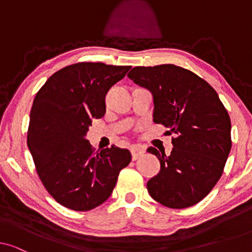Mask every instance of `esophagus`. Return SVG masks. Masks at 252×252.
<instances>
[{
  "mask_svg": "<svg viewBox=\"0 0 252 252\" xmlns=\"http://www.w3.org/2000/svg\"><path fill=\"white\" fill-rule=\"evenodd\" d=\"M130 153H132L133 160H136L137 158L143 156L144 153H146V148L142 146H134L132 147V149H130Z\"/></svg>",
  "mask_w": 252,
  "mask_h": 252,
  "instance_id": "34e87169",
  "label": "esophagus"
}]
</instances>
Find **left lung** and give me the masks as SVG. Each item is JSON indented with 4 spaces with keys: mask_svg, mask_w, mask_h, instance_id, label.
Here are the masks:
<instances>
[{
    "mask_svg": "<svg viewBox=\"0 0 252 252\" xmlns=\"http://www.w3.org/2000/svg\"><path fill=\"white\" fill-rule=\"evenodd\" d=\"M154 97V122L171 128V155L149 147L160 171L147 189L171 209L201 202L222 175L232 148L230 118L218 94L194 72L173 64L136 66L127 74ZM171 133V134H172Z\"/></svg>",
    "mask_w": 252,
    "mask_h": 252,
    "instance_id": "1",
    "label": "left lung"
}]
</instances>
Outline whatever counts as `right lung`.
Masks as SVG:
<instances>
[{
	"label": "right lung",
	"mask_w": 252,
	"mask_h": 252,
	"mask_svg": "<svg viewBox=\"0 0 252 252\" xmlns=\"http://www.w3.org/2000/svg\"><path fill=\"white\" fill-rule=\"evenodd\" d=\"M130 66L81 62L55 72L36 93L27 146L37 175L55 201L89 211L110 197L132 160L116 146L96 151L85 139L92 119L105 113V95Z\"/></svg>",
	"instance_id": "obj_1"
}]
</instances>
